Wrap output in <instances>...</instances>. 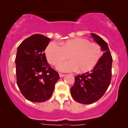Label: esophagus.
Masks as SVG:
<instances>
[{"instance_id":"obj_1","label":"esophagus","mask_w":128,"mask_h":128,"mask_svg":"<svg viewBox=\"0 0 128 128\" xmlns=\"http://www.w3.org/2000/svg\"><path fill=\"white\" fill-rule=\"evenodd\" d=\"M59 75H60V78H63V77L65 76V74H61V73H60V74H59Z\"/></svg>"}]
</instances>
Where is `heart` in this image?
Returning a JSON list of instances; mask_svg holds the SVG:
<instances>
[{
  "label": "heart",
  "instance_id": "1",
  "mask_svg": "<svg viewBox=\"0 0 128 128\" xmlns=\"http://www.w3.org/2000/svg\"><path fill=\"white\" fill-rule=\"evenodd\" d=\"M47 60L52 65L68 57L70 60L60 63L57 68L61 72H73L78 69L81 72L93 68L102 55L100 46L88 40L77 38L68 40L60 44L50 43L46 49Z\"/></svg>",
  "mask_w": 128,
  "mask_h": 128
}]
</instances>
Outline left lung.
<instances>
[{
  "label": "left lung",
  "mask_w": 128,
  "mask_h": 128,
  "mask_svg": "<svg viewBox=\"0 0 128 128\" xmlns=\"http://www.w3.org/2000/svg\"><path fill=\"white\" fill-rule=\"evenodd\" d=\"M96 43L104 52L90 72L76 76L75 83L71 88L73 99L81 104H92L102 98L108 89L112 79V57L107 43L96 34L91 33Z\"/></svg>",
  "instance_id": "8db88e82"
}]
</instances>
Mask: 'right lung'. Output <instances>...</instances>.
<instances>
[{
    "label": "right lung",
    "mask_w": 128,
    "mask_h": 128,
    "mask_svg": "<svg viewBox=\"0 0 128 128\" xmlns=\"http://www.w3.org/2000/svg\"><path fill=\"white\" fill-rule=\"evenodd\" d=\"M50 39L40 34L26 38L17 48L15 58L16 83L31 102L46 101L52 96L59 74L47 63L44 50Z\"/></svg>",
    "instance_id": "right-lung-1"
}]
</instances>
